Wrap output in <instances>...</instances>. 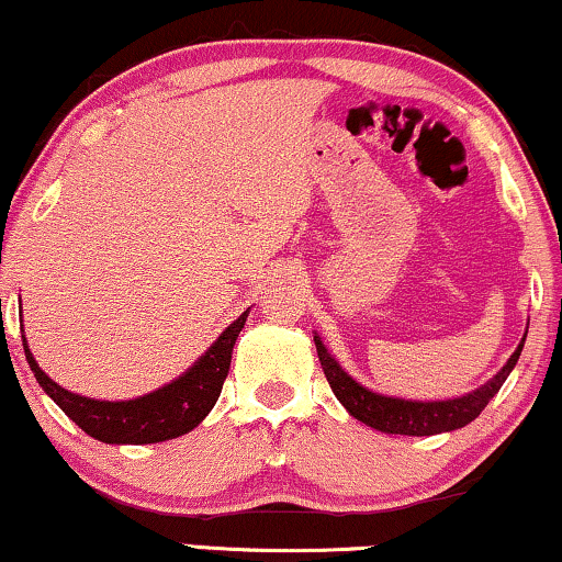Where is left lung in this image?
Here are the masks:
<instances>
[{"label":"left lung","instance_id":"left-lung-1","mask_svg":"<svg viewBox=\"0 0 562 562\" xmlns=\"http://www.w3.org/2000/svg\"><path fill=\"white\" fill-rule=\"evenodd\" d=\"M525 337L497 375H494L490 382H484L482 387H476L474 393L451 397V401H428V403L403 401V397H387V395L372 393V390L362 387L360 382L349 378L347 372L339 368V362L327 352V347L322 345V339L316 335H314V345H316V355H319L324 375L329 380L331 393H335L337 401L345 405L349 416L362 420L364 426L382 430V434L436 436V434H446V430L463 428L486 408V403L499 393L504 380H507L509 372L515 370L519 352H522L525 347Z\"/></svg>","mask_w":562,"mask_h":562}]
</instances>
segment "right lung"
Masks as SVG:
<instances>
[{
  "instance_id": "obj_1",
  "label": "right lung",
  "mask_w": 562,
  "mask_h": 562,
  "mask_svg": "<svg viewBox=\"0 0 562 562\" xmlns=\"http://www.w3.org/2000/svg\"><path fill=\"white\" fill-rule=\"evenodd\" d=\"M246 319L248 312H243L184 375L154 390V393L134 397V401H95V397L70 393L40 370L24 337L22 347L40 387L60 405L65 416L76 420L78 428H83L88 436L99 438L103 443L142 446L184 436L205 420L221 397L223 382L227 370H231L235 339H238Z\"/></svg>"
}]
</instances>
